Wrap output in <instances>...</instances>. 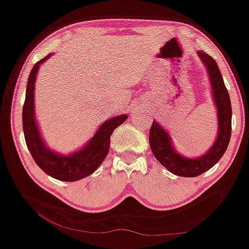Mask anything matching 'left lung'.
<instances>
[{
  "mask_svg": "<svg viewBox=\"0 0 249 249\" xmlns=\"http://www.w3.org/2000/svg\"><path fill=\"white\" fill-rule=\"evenodd\" d=\"M204 62L210 77L212 95L218 110V133L213 146L205 155L198 159H187L176 153L168 133L157 122H153L149 130V145L154 157L170 173L184 178H196L214 166L225 153L232 132V106L223 76L217 62L203 51L198 52Z\"/></svg>",
  "mask_w": 249,
  "mask_h": 249,
  "instance_id": "8db88e82",
  "label": "left lung"
}]
</instances>
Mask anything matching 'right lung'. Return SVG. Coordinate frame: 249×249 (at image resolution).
<instances>
[{"label": "right lung", "mask_w": 249, "mask_h": 249, "mask_svg": "<svg viewBox=\"0 0 249 249\" xmlns=\"http://www.w3.org/2000/svg\"><path fill=\"white\" fill-rule=\"evenodd\" d=\"M50 56L51 55H46L40 61H38L30 73L28 87H26L25 102L23 106L24 137H25L26 146L34 158L35 162L47 175L60 179V181H79V179L87 178L94 173L103 162L109 153L110 137H111L113 130L123 124V122L126 121L127 116L122 115L103 123V125L98 128L90 142L81 151L70 155V157H61V155L53 153L52 151L46 148L41 140L40 134H39L37 123L35 121L34 89L39 65L43 64Z\"/></svg>", "instance_id": "1"}]
</instances>
